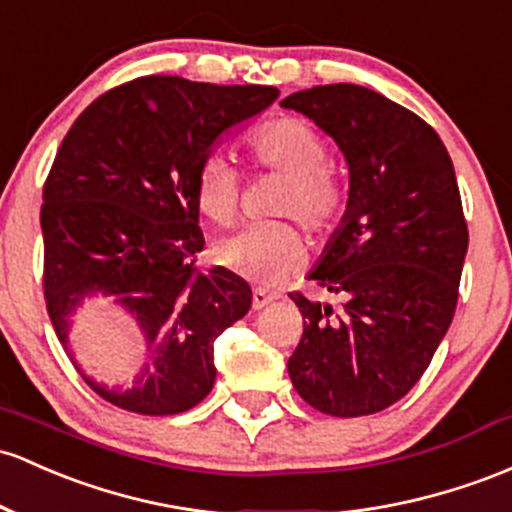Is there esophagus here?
<instances>
[{"instance_id":"esophagus-1","label":"esophagus","mask_w":512,"mask_h":512,"mask_svg":"<svg viewBox=\"0 0 512 512\" xmlns=\"http://www.w3.org/2000/svg\"><path fill=\"white\" fill-rule=\"evenodd\" d=\"M272 301H277V294H274V291H269V289L252 291V308H255V311H262V308L269 306Z\"/></svg>"}]
</instances>
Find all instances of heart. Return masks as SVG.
Returning a JSON list of instances; mask_svg holds the SVG:
<instances>
[{"label":"heart","instance_id":"b5f03b06","mask_svg":"<svg viewBox=\"0 0 512 512\" xmlns=\"http://www.w3.org/2000/svg\"><path fill=\"white\" fill-rule=\"evenodd\" d=\"M255 162L289 177L279 216H291L311 233H328L342 221L347 194L328 170V143L299 116L262 123L250 140ZM194 201L201 216L226 226L240 206V174L221 153L206 155L194 174ZM303 243L289 223H250L218 240V265L255 284H277L303 262Z\"/></svg>","mask_w":512,"mask_h":512}]
</instances>
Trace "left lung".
<instances>
[{
	"instance_id": "8db88e82",
	"label": "left lung",
	"mask_w": 512,
	"mask_h": 512,
	"mask_svg": "<svg viewBox=\"0 0 512 512\" xmlns=\"http://www.w3.org/2000/svg\"><path fill=\"white\" fill-rule=\"evenodd\" d=\"M282 106L350 167L347 211L308 274L342 306L289 294L303 316L291 384L335 418L379 413L418 384L457 308L469 230L452 160L435 128L359 84H320Z\"/></svg>"
}]
</instances>
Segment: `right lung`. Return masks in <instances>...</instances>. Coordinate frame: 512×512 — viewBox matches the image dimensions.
Here are the masks:
<instances>
[{
    "label": "right lung",
    "mask_w": 512,
    "mask_h": 512,
    "mask_svg": "<svg viewBox=\"0 0 512 512\" xmlns=\"http://www.w3.org/2000/svg\"><path fill=\"white\" fill-rule=\"evenodd\" d=\"M277 97L260 84L148 75L94 99L63 138L41 206L50 323L70 355V316L84 296H116L148 345L131 389L82 374L104 401L174 415L213 389V342L250 311L252 291L226 267L196 269L194 174L223 133Z\"/></svg>",
    "instance_id": "1"
}]
</instances>
